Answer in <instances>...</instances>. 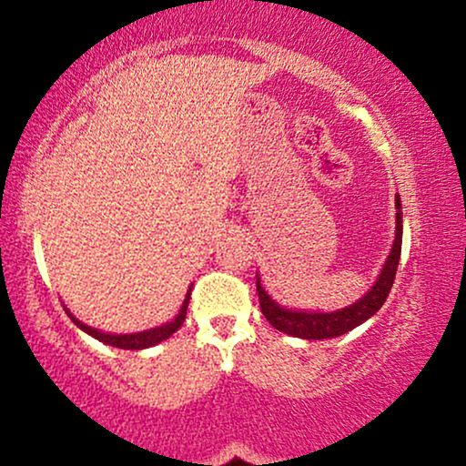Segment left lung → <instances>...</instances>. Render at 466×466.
<instances>
[{
	"label": "left lung",
	"instance_id": "8db88e82",
	"mask_svg": "<svg viewBox=\"0 0 466 466\" xmlns=\"http://www.w3.org/2000/svg\"><path fill=\"white\" fill-rule=\"evenodd\" d=\"M400 240H403V212H400V197L397 195V234H394L392 249L383 265L381 274L377 282L370 287L366 296L360 298L350 307L339 309V311L330 313H315V311H291V309L280 307L269 298L265 287L260 285V278L256 276V289H258L260 311L274 329L280 333L302 337V339H330V337H339L349 330L355 329L370 319L379 309L386 302L390 289L394 285V276H397V267L400 258Z\"/></svg>",
	"mask_w": 466,
	"mask_h": 466
}]
</instances>
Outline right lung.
I'll use <instances>...</instances> for the list:
<instances>
[{
	"instance_id": "right-lung-1",
	"label": "right lung",
	"mask_w": 466,
	"mask_h": 466,
	"mask_svg": "<svg viewBox=\"0 0 466 466\" xmlns=\"http://www.w3.org/2000/svg\"><path fill=\"white\" fill-rule=\"evenodd\" d=\"M190 291H192V287L188 289V293H186V300H184V304H181L177 318H175L173 322L162 324V326H155V329H148V330H140V333H129V335H111V333H103V330L92 329V326H87V324L80 322V319L74 318V315L69 313L67 309H66V313L69 315V318H72V322L76 324L80 330H85V333H87V335L96 337V339L103 341V344L116 346V349H125V350H142V349H151V346L159 344V341L168 339V337L173 335L175 330L181 329V324H184V319H186V309H188Z\"/></svg>"
}]
</instances>
